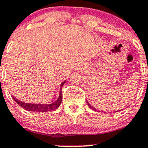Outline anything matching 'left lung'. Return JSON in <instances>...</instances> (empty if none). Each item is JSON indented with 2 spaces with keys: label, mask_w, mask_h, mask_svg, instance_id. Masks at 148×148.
Segmentation results:
<instances>
[{
  "label": "left lung",
  "mask_w": 148,
  "mask_h": 148,
  "mask_svg": "<svg viewBox=\"0 0 148 148\" xmlns=\"http://www.w3.org/2000/svg\"><path fill=\"white\" fill-rule=\"evenodd\" d=\"M87 103H88V107H90V109H91V110H95V111H96V109H95V108H94V107H93V106H91V105H90V103H88V101H87Z\"/></svg>",
  "instance_id": "8db88e82"
}]
</instances>
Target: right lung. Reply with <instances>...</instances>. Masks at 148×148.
Returning a JSON list of instances; mask_svg holds the SVG:
<instances>
[{"label": "right lung", "mask_w": 148, "mask_h": 148, "mask_svg": "<svg viewBox=\"0 0 148 148\" xmlns=\"http://www.w3.org/2000/svg\"><path fill=\"white\" fill-rule=\"evenodd\" d=\"M66 81H64L60 85V92H59V97L55 101L52 103H48V104H42V103H24L23 101H20L16 98L12 96L14 100L21 107H23L24 110H27L30 112H46L53 111V110H57L60 105L62 102V88Z\"/></svg>", "instance_id": "obj_1"}]
</instances>
